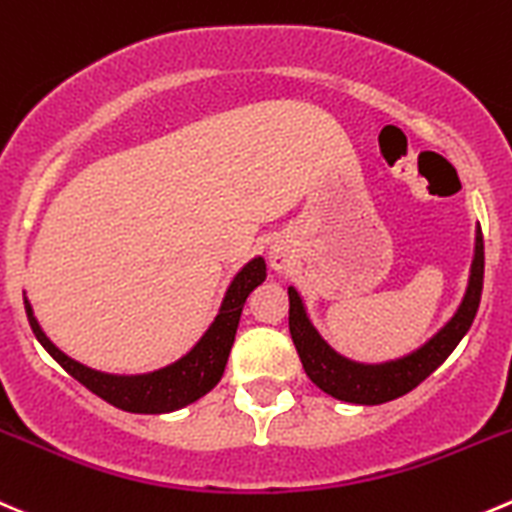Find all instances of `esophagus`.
I'll return each mask as SVG.
<instances>
[{
    "label": "esophagus",
    "mask_w": 512,
    "mask_h": 512,
    "mask_svg": "<svg viewBox=\"0 0 512 512\" xmlns=\"http://www.w3.org/2000/svg\"><path fill=\"white\" fill-rule=\"evenodd\" d=\"M267 257H270V267L272 270L282 272L290 267V250H287L282 242H272L270 250H267Z\"/></svg>",
    "instance_id": "obj_1"
}]
</instances>
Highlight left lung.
Returning a JSON list of instances; mask_svg holds the SVG:
<instances>
[{
  "label": "left lung",
  "mask_w": 512,
  "mask_h": 512,
  "mask_svg": "<svg viewBox=\"0 0 512 512\" xmlns=\"http://www.w3.org/2000/svg\"><path fill=\"white\" fill-rule=\"evenodd\" d=\"M483 272L485 247L483 232L478 227L468 290H465V297L460 302L458 312L453 315V320L438 335L430 337L420 350L410 352V355L400 357V360L382 362V365H362V362H352L347 357L337 355L312 327L305 305H302V297L297 295L295 287H287V295H290V335L307 377L315 382L317 388L332 395V398L355 405H380L410 393L413 388H418L430 372H435L448 360L455 345L470 330L475 312H478L480 295H483Z\"/></svg>",
  "instance_id": "8db88e82"
}]
</instances>
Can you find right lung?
Here are the masks:
<instances>
[{"label":"right lung","mask_w":512,"mask_h":512,"mask_svg":"<svg viewBox=\"0 0 512 512\" xmlns=\"http://www.w3.org/2000/svg\"><path fill=\"white\" fill-rule=\"evenodd\" d=\"M267 277V267L262 257L247 262L240 272L235 275L232 285L227 287V295L222 300L220 312H217L215 322L210 330L200 337L195 347L180 357L172 365L162 367V370L147 372V375H109V372L92 370V367L82 365V362L72 360L64 355L52 340L42 332L37 317H34L32 305L24 297V310H27L29 325L37 340L42 342L44 350L74 377L87 390L107 400L109 405L127 413H145V415H160L180 410L185 405L195 403L202 395L210 393L220 382L222 372H225L227 357H230L232 342H235L237 325H240L242 307H245L247 297L262 285Z\"/></svg>","instance_id":"add662e5"}]
</instances>
